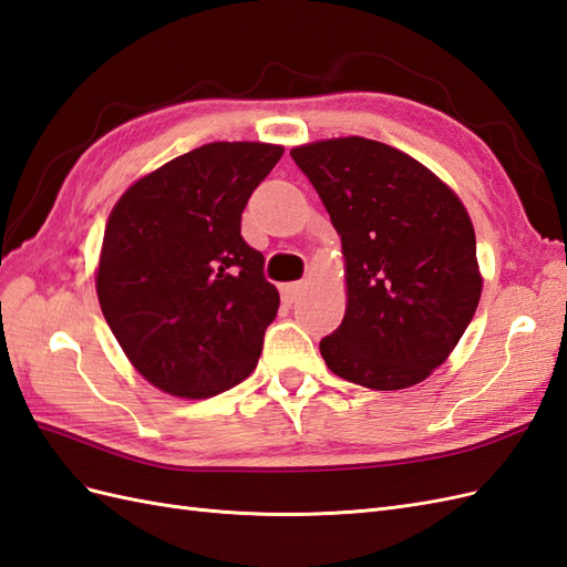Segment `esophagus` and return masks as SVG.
Listing matches in <instances>:
<instances>
[{
	"label": "esophagus",
	"instance_id": "esophagus-1",
	"mask_svg": "<svg viewBox=\"0 0 567 567\" xmlns=\"http://www.w3.org/2000/svg\"><path fill=\"white\" fill-rule=\"evenodd\" d=\"M303 292V282H287L282 285V299L285 301H295Z\"/></svg>",
	"mask_w": 567,
	"mask_h": 567
}]
</instances>
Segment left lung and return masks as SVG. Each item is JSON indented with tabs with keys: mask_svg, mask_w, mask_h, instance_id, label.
Masks as SVG:
<instances>
[{
	"mask_svg": "<svg viewBox=\"0 0 567 567\" xmlns=\"http://www.w3.org/2000/svg\"><path fill=\"white\" fill-rule=\"evenodd\" d=\"M289 155L342 239L347 311L321 340L328 369L373 390L424 381L482 297L462 200L414 157L371 138H328Z\"/></svg>",
	"mask_w": 567,
	"mask_h": 567,
	"instance_id": "obj_1",
	"label": "left lung"
}]
</instances>
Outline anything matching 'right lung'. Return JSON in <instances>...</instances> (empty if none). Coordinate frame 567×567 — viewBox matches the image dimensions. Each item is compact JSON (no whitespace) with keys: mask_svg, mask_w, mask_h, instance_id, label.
I'll use <instances>...</instances> for the list:
<instances>
[{"mask_svg":"<svg viewBox=\"0 0 567 567\" xmlns=\"http://www.w3.org/2000/svg\"><path fill=\"white\" fill-rule=\"evenodd\" d=\"M285 148L217 141L145 174L112 208L97 299L124 354L169 395L203 400L249 375L280 295L241 213Z\"/></svg>","mask_w":567,"mask_h":567,"instance_id":"right-lung-1","label":"right lung"}]
</instances>
